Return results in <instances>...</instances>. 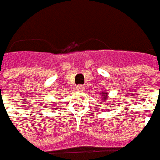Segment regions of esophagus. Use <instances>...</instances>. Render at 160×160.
<instances>
[{
  "instance_id": "esophagus-1",
  "label": "esophagus",
  "mask_w": 160,
  "mask_h": 160,
  "mask_svg": "<svg viewBox=\"0 0 160 160\" xmlns=\"http://www.w3.org/2000/svg\"><path fill=\"white\" fill-rule=\"evenodd\" d=\"M76 90H77V91H79V92H80V91H83V90H84V86H83V85H81V84H79V85H77V86H76Z\"/></svg>"
}]
</instances>
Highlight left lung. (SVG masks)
Listing matches in <instances>:
<instances>
[{"label": "left lung", "mask_w": 160, "mask_h": 160, "mask_svg": "<svg viewBox=\"0 0 160 160\" xmlns=\"http://www.w3.org/2000/svg\"><path fill=\"white\" fill-rule=\"evenodd\" d=\"M101 97L103 98V99H102L103 101L101 102V103H102V106H103V107H105V102H106V100H107V98H108V94H106V93H102V94H101Z\"/></svg>", "instance_id": "1"}]
</instances>
